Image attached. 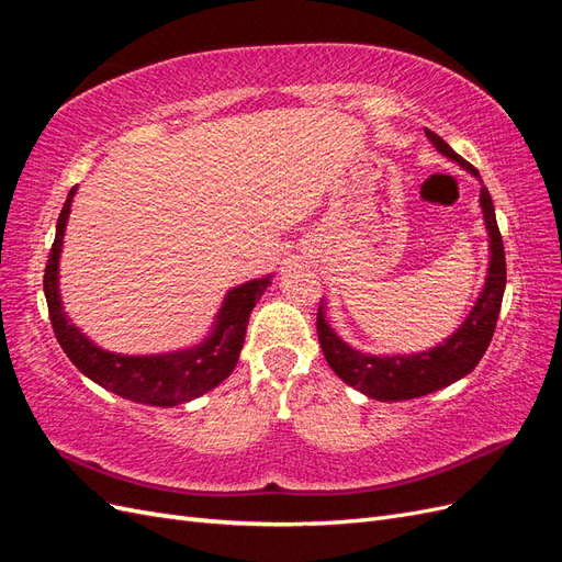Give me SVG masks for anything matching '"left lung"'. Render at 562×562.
<instances>
[{"label":"left lung","mask_w":562,"mask_h":562,"mask_svg":"<svg viewBox=\"0 0 562 562\" xmlns=\"http://www.w3.org/2000/svg\"><path fill=\"white\" fill-rule=\"evenodd\" d=\"M427 138L440 155L457 161L462 168L475 178H481L475 168L464 161L457 151L436 135L427 131ZM481 209L485 229L490 234V265H487V279L483 291L475 300L473 310L464 318L446 342L431 347L429 351L419 353H394V356H370L363 351H356L349 347L345 339H339L337 333L328 326L323 304L316 314V330L318 342L326 356L328 366L335 370V375L347 382L349 386L359 389L361 394L378 398V401H407L434 394V391L443 389L479 366L485 349L490 347V339L495 335V326L502 310V297L506 288V260H504V244L497 227L495 206H492V196L481 187Z\"/></svg>","instance_id":"obj_1"}]
</instances>
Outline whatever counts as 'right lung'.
Wrapping results in <instances>:
<instances>
[{
    "instance_id": "add662e5",
    "label": "right lung",
    "mask_w": 562,
    "mask_h": 562,
    "mask_svg": "<svg viewBox=\"0 0 562 562\" xmlns=\"http://www.w3.org/2000/svg\"><path fill=\"white\" fill-rule=\"evenodd\" d=\"M75 192L77 187H72L70 194H67L65 206L58 215L56 239L44 269V295L50 326H54L56 339L67 353V359L89 380L110 389L112 394L159 407H173L199 398L229 378V372L239 361L250 312L255 302L267 291L271 277L252 279L239 288H232L217 312L211 335L192 349L157 356H122L100 349L65 316L58 293V260Z\"/></svg>"
}]
</instances>
